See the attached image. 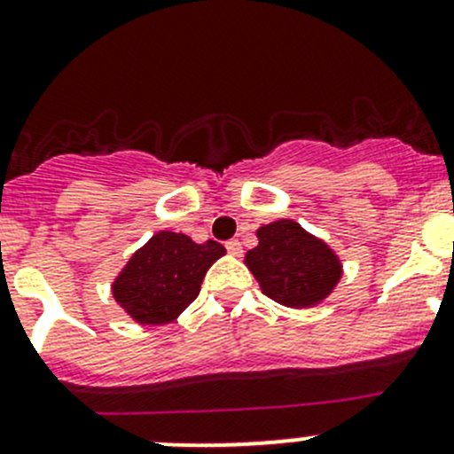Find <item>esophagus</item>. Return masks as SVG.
Wrapping results in <instances>:
<instances>
[{
    "label": "esophagus",
    "instance_id": "34e87169",
    "mask_svg": "<svg viewBox=\"0 0 454 454\" xmlns=\"http://www.w3.org/2000/svg\"><path fill=\"white\" fill-rule=\"evenodd\" d=\"M226 250H228V253H231L232 256H239L241 253H244V250H241V241H237V239L226 241Z\"/></svg>",
    "mask_w": 454,
    "mask_h": 454
}]
</instances>
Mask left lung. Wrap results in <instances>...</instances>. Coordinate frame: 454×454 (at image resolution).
I'll list each match as a JSON object with an SVG mask.
<instances>
[{"mask_svg":"<svg viewBox=\"0 0 454 454\" xmlns=\"http://www.w3.org/2000/svg\"><path fill=\"white\" fill-rule=\"evenodd\" d=\"M259 244L244 263L259 281L261 292L290 309L323 303L342 278V261L320 237L294 219H277L256 231Z\"/></svg>","mask_w":454,"mask_h":454,"instance_id":"1","label":"left lung"}]
</instances>
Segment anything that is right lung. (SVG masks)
Instances as JSON below:
<instances>
[{"mask_svg":"<svg viewBox=\"0 0 454 454\" xmlns=\"http://www.w3.org/2000/svg\"><path fill=\"white\" fill-rule=\"evenodd\" d=\"M226 254L217 241L195 244L184 232L160 231L131 254L112 281V296L138 325L173 323L200 294L210 265Z\"/></svg>","mask_w":454,"mask_h":454,"instance_id":"1","label":"right lung"}]
</instances>
